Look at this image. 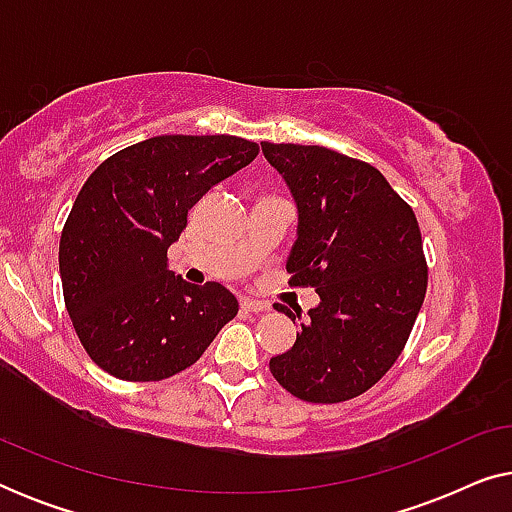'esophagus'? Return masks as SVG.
<instances>
[{"label": "esophagus", "instance_id": "34e87169", "mask_svg": "<svg viewBox=\"0 0 512 512\" xmlns=\"http://www.w3.org/2000/svg\"><path fill=\"white\" fill-rule=\"evenodd\" d=\"M242 310H247V312H268L270 310V303H265V300H258V298H242Z\"/></svg>", "mask_w": 512, "mask_h": 512}]
</instances>
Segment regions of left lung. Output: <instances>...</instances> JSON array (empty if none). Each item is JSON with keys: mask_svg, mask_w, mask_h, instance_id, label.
I'll return each mask as SVG.
<instances>
[{"mask_svg": "<svg viewBox=\"0 0 512 512\" xmlns=\"http://www.w3.org/2000/svg\"><path fill=\"white\" fill-rule=\"evenodd\" d=\"M261 146L298 207L289 284L319 293L270 373L303 401H349L394 366L424 303L429 270L417 216L363 160L326 146ZM277 310L300 319V310Z\"/></svg>", "mask_w": 512, "mask_h": 512, "instance_id": "left-lung-1", "label": "left lung"}]
</instances>
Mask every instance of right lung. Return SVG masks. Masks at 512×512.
Listing matches in <instances>:
<instances>
[{"label":"right lung","mask_w":512,"mask_h":512,"mask_svg":"<svg viewBox=\"0 0 512 512\" xmlns=\"http://www.w3.org/2000/svg\"><path fill=\"white\" fill-rule=\"evenodd\" d=\"M256 156V142L233 135H160L114 153L83 184L60 237L62 293L83 349L109 375H177L235 317L233 293L184 282L167 249L188 209Z\"/></svg>","instance_id":"add662e5"}]
</instances>
